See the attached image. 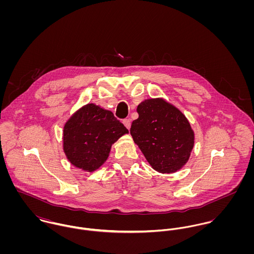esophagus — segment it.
<instances>
[{
    "mask_svg": "<svg viewBox=\"0 0 254 254\" xmlns=\"http://www.w3.org/2000/svg\"><path fill=\"white\" fill-rule=\"evenodd\" d=\"M123 124H124V126H125L127 129H130V128H131V120H130V119H124V120H123Z\"/></svg>",
    "mask_w": 254,
    "mask_h": 254,
    "instance_id": "obj_1",
    "label": "esophagus"
}]
</instances>
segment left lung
<instances>
[{
  "label": "left lung",
  "instance_id": "obj_1",
  "mask_svg": "<svg viewBox=\"0 0 254 254\" xmlns=\"http://www.w3.org/2000/svg\"><path fill=\"white\" fill-rule=\"evenodd\" d=\"M137 112L139 118L130 133L146 161L162 174L179 171L194 145V133L185 114L162 98L145 100Z\"/></svg>",
  "mask_w": 254,
  "mask_h": 254
}]
</instances>
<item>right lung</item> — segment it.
<instances>
[{"mask_svg":"<svg viewBox=\"0 0 254 254\" xmlns=\"http://www.w3.org/2000/svg\"><path fill=\"white\" fill-rule=\"evenodd\" d=\"M128 133L111 111L87 104L75 111L64 126V151L73 166L94 172L107 161L111 145Z\"/></svg>","mask_w":254,"mask_h":254,"instance_id":"1","label":"right lung"}]
</instances>
